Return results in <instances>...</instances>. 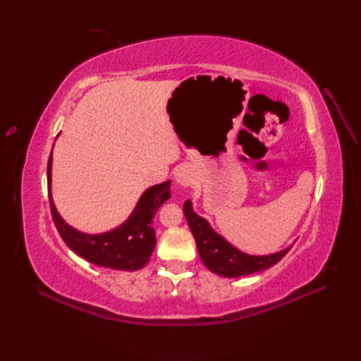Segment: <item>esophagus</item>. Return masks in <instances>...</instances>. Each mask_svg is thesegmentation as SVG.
Segmentation results:
<instances>
[{
  "label": "esophagus",
  "mask_w": 361,
  "mask_h": 361,
  "mask_svg": "<svg viewBox=\"0 0 361 361\" xmlns=\"http://www.w3.org/2000/svg\"><path fill=\"white\" fill-rule=\"evenodd\" d=\"M192 180H194V173L191 171V169L182 167V169L178 170V173H176V182H178L179 185L188 186V185L192 183Z\"/></svg>",
  "instance_id": "34e87169"
}]
</instances>
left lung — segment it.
<instances>
[{
  "instance_id": "8db88e82",
  "label": "left lung",
  "mask_w": 361,
  "mask_h": 361,
  "mask_svg": "<svg viewBox=\"0 0 361 361\" xmlns=\"http://www.w3.org/2000/svg\"><path fill=\"white\" fill-rule=\"evenodd\" d=\"M183 213L195 238L202 263L209 267V270L220 274V276L239 278L245 276V274L266 270L281 262L290 250L289 247L270 255L244 254L226 243L225 238L217 235L209 226L207 221L195 214L191 207V201H186L183 204Z\"/></svg>"
}]
</instances>
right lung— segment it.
<instances>
[{
    "label": "right lung",
    "instance_id": "add662e5",
    "mask_svg": "<svg viewBox=\"0 0 361 361\" xmlns=\"http://www.w3.org/2000/svg\"><path fill=\"white\" fill-rule=\"evenodd\" d=\"M51 161H53V156L49 154L47 164L49 209L54 225L66 245L82 259L99 267L133 271L147 266L152 250L156 247L152 217L156 216L160 205L171 195L170 180L147 190L122 226L107 233L87 235L68 226L54 207L49 191Z\"/></svg>",
    "mask_w": 361,
    "mask_h": 361
}]
</instances>
